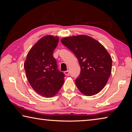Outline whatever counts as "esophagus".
Returning a JSON list of instances; mask_svg holds the SVG:
<instances>
[{
    "instance_id": "obj_1",
    "label": "esophagus",
    "mask_w": 132,
    "mask_h": 132,
    "mask_svg": "<svg viewBox=\"0 0 132 132\" xmlns=\"http://www.w3.org/2000/svg\"><path fill=\"white\" fill-rule=\"evenodd\" d=\"M64 75H65L66 76H69V70H67V71H65L64 72Z\"/></svg>"
}]
</instances>
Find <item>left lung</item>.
I'll return each instance as SVG.
<instances>
[{"label":"left lung","instance_id":"1","mask_svg":"<svg viewBox=\"0 0 132 132\" xmlns=\"http://www.w3.org/2000/svg\"><path fill=\"white\" fill-rule=\"evenodd\" d=\"M61 42L72 51L79 61L81 71L75 82L79 91L87 96L100 92L110 77L112 63L104 46L85 35L63 38Z\"/></svg>","mask_w":132,"mask_h":132}]
</instances>
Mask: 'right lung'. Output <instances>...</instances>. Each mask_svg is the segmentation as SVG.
Instances as JSON below:
<instances>
[{
  "label": "right lung",
  "instance_id": "add662e5",
  "mask_svg": "<svg viewBox=\"0 0 132 132\" xmlns=\"http://www.w3.org/2000/svg\"><path fill=\"white\" fill-rule=\"evenodd\" d=\"M58 42L59 38L53 35L41 38L31 48L24 64L31 87L46 98L55 96L64 83V73L57 69L53 56Z\"/></svg>",
  "mask_w": 132,
  "mask_h": 132
}]
</instances>
